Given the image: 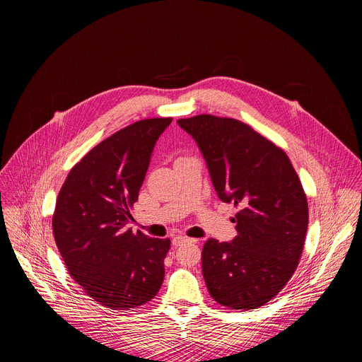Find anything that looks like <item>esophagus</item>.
I'll return each mask as SVG.
<instances>
[{"instance_id": "1", "label": "esophagus", "mask_w": 362, "mask_h": 362, "mask_svg": "<svg viewBox=\"0 0 362 362\" xmlns=\"http://www.w3.org/2000/svg\"><path fill=\"white\" fill-rule=\"evenodd\" d=\"M188 242H194V243H196L197 239H191V238H187V236H182V235H178V236H175V238L173 239V245H174V246H181V245L188 243Z\"/></svg>"}]
</instances>
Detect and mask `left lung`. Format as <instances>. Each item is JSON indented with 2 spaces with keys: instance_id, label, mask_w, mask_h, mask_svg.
Returning <instances> with one entry per match:
<instances>
[{
  "instance_id": "obj_1",
  "label": "left lung",
  "mask_w": 362,
  "mask_h": 362,
  "mask_svg": "<svg viewBox=\"0 0 362 362\" xmlns=\"http://www.w3.org/2000/svg\"><path fill=\"white\" fill-rule=\"evenodd\" d=\"M207 162L221 202L239 207L232 242L209 239L202 267L210 296L235 310L258 309L280 293L303 254L308 197L287 153L230 117L180 119Z\"/></svg>"
}]
</instances>
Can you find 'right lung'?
Returning <instances> with one entry per match:
<instances>
[{"instance_id": "add662e5", "label": "right lung", "mask_w": 362, "mask_h": 362, "mask_svg": "<svg viewBox=\"0 0 362 362\" xmlns=\"http://www.w3.org/2000/svg\"><path fill=\"white\" fill-rule=\"evenodd\" d=\"M171 117L139 120L104 139L69 171L52 229L68 274L87 296L130 310L159 291L171 240L127 229L153 146Z\"/></svg>"}]
</instances>
